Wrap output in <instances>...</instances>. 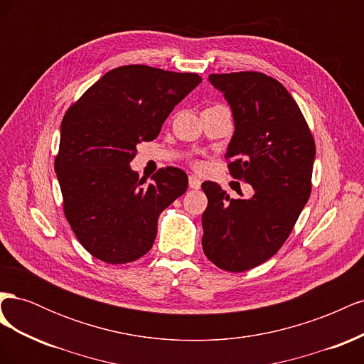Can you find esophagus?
Instances as JSON below:
<instances>
[{
    "mask_svg": "<svg viewBox=\"0 0 364 364\" xmlns=\"http://www.w3.org/2000/svg\"><path fill=\"white\" fill-rule=\"evenodd\" d=\"M188 185H190V188H193V190H199V188H200V185H202V182H200V179H199V178H196V176H190Z\"/></svg>",
    "mask_w": 364,
    "mask_h": 364,
    "instance_id": "obj_1",
    "label": "esophagus"
}]
</instances>
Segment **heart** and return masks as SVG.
Here are the masks:
<instances>
[{
    "mask_svg": "<svg viewBox=\"0 0 364 364\" xmlns=\"http://www.w3.org/2000/svg\"><path fill=\"white\" fill-rule=\"evenodd\" d=\"M194 165H196V167H200V164H199V162H196Z\"/></svg>",
    "mask_w": 364,
    "mask_h": 364,
    "instance_id": "1",
    "label": "heart"
}]
</instances>
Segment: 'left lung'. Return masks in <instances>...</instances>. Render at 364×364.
I'll list each match as a JSON object with an SVG mask.
<instances>
[{
    "mask_svg": "<svg viewBox=\"0 0 364 364\" xmlns=\"http://www.w3.org/2000/svg\"><path fill=\"white\" fill-rule=\"evenodd\" d=\"M209 82L234 115L229 173L253 193L230 199L218 183H202V246L217 267L246 272L272 258L291 234L311 193L316 144L299 106L273 77L241 71L211 74Z\"/></svg>",
    "mask_w": 364,
    "mask_h": 364,
    "instance_id": "8db88e82",
    "label": "left lung"
}]
</instances>
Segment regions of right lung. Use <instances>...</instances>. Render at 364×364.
Segmentation results:
<instances>
[{"label":"right lung","instance_id":"right-lung-1","mask_svg":"<svg viewBox=\"0 0 364 364\" xmlns=\"http://www.w3.org/2000/svg\"><path fill=\"white\" fill-rule=\"evenodd\" d=\"M200 82L196 73L124 65L106 73L65 114L54 159L63 213L97 259L126 264L146 255L159 214L186 191L188 176L181 168H161L146 185L129 162Z\"/></svg>","mask_w":364,"mask_h":364}]
</instances>
